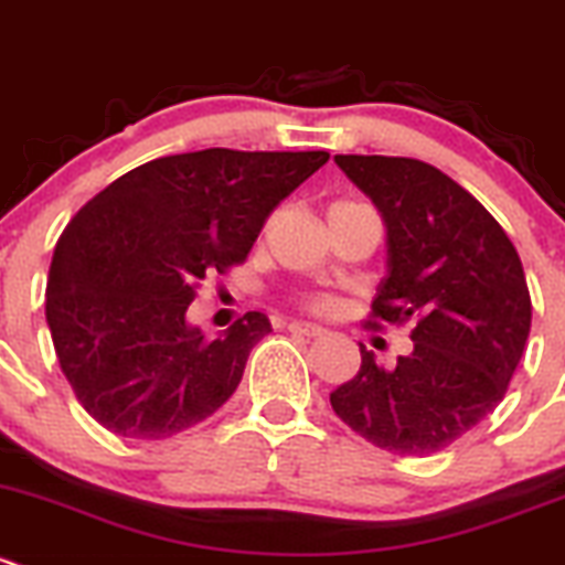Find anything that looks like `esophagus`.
Instances as JSON below:
<instances>
[{"label": "esophagus", "mask_w": 565, "mask_h": 565, "mask_svg": "<svg viewBox=\"0 0 565 565\" xmlns=\"http://www.w3.org/2000/svg\"><path fill=\"white\" fill-rule=\"evenodd\" d=\"M288 329L294 334H305V338H321L323 329L316 327V323H307V321H290Z\"/></svg>", "instance_id": "34e87169"}]
</instances>
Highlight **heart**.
Returning <instances> with one entry per match:
<instances>
[{"label": "heart", "mask_w": 565, "mask_h": 565, "mask_svg": "<svg viewBox=\"0 0 565 565\" xmlns=\"http://www.w3.org/2000/svg\"><path fill=\"white\" fill-rule=\"evenodd\" d=\"M307 307H310V310H316V312H327L329 307H332V301H329V296H321V294H316V296H307V301H305Z\"/></svg>", "instance_id": "obj_1"}]
</instances>
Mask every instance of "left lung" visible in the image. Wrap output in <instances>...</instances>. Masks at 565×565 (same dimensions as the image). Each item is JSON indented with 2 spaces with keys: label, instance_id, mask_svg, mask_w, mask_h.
<instances>
[{
  "label": "left lung",
  "instance_id": "left-lung-1",
  "mask_svg": "<svg viewBox=\"0 0 565 565\" xmlns=\"http://www.w3.org/2000/svg\"><path fill=\"white\" fill-rule=\"evenodd\" d=\"M387 227V277L367 327L415 321L412 354L362 365L332 390L351 431L398 456H428L478 426L505 395L530 334L522 260L500 222L437 167L404 156H334Z\"/></svg>",
  "mask_w": 565,
  "mask_h": 565
}]
</instances>
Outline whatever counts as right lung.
<instances>
[{
	"instance_id": "right-lung-1",
	"label": "right lung",
	"mask_w": 565,
	"mask_h": 565,
	"mask_svg": "<svg viewBox=\"0 0 565 565\" xmlns=\"http://www.w3.org/2000/svg\"><path fill=\"white\" fill-rule=\"evenodd\" d=\"M327 150L209 148L111 181L54 247L46 321L87 415L128 439H164L214 415L271 323L247 312L205 340L186 321L209 275L244 264L271 211Z\"/></svg>"
}]
</instances>
